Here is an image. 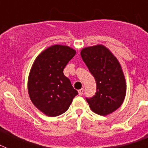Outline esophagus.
<instances>
[{"label": "esophagus", "instance_id": "obj_1", "mask_svg": "<svg viewBox=\"0 0 148 148\" xmlns=\"http://www.w3.org/2000/svg\"><path fill=\"white\" fill-rule=\"evenodd\" d=\"M78 95H82L84 94V89H81L78 91Z\"/></svg>", "mask_w": 148, "mask_h": 148}]
</instances>
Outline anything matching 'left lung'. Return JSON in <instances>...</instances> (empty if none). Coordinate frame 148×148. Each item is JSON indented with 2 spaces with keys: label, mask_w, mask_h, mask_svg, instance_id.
I'll return each instance as SVG.
<instances>
[{
  "label": "left lung",
  "mask_w": 148,
  "mask_h": 148,
  "mask_svg": "<svg viewBox=\"0 0 148 148\" xmlns=\"http://www.w3.org/2000/svg\"><path fill=\"white\" fill-rule=\"evenodd\" d=\"M81 56L95 78L96 92L86 98L94 113L106 116L122 104L126 95V82L117 58L102 45L86 47Z\"/></svg>",
  "instance_id": "obj_1"
}]
</instances>
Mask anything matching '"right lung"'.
Returning <instances> with one entry per match:
<instances>
[{
	"instance_id": "add662e5",
	"label": "right lung",
	"mask_w": 148,
	"mask_h": 148,
	"mask_svg": "<svg viewBox=\"0 0 148 148\" xmlns=\"http://www.w3.org/2000/svg\"><path fill=\"white\" fill-rule=\"evenodd\" d=\"M75 53L67 46H52L40 53L32 65L29 95L34 105L47 116L54 117L66 112L78 95L63 73Z\"/></svg>"
}]
</instances>
